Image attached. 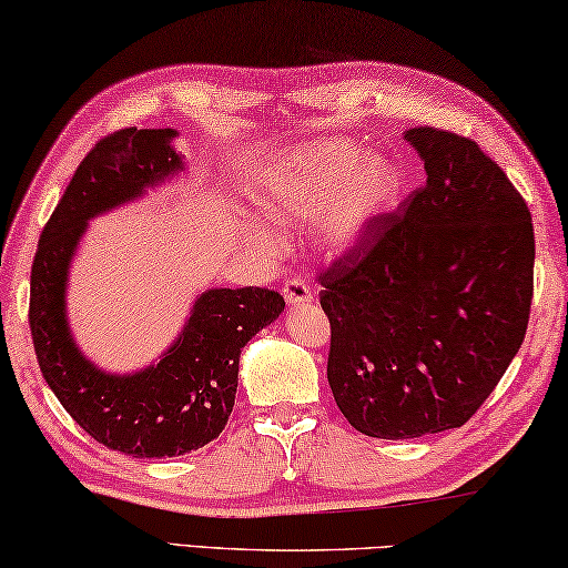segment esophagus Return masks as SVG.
<instances>
[{
	"label": "esophagus",
	"instance_id": "esophagus-1",
	"mask_svg": "<svg viewBox=\"0 0 568 568\" xmlns=\"http://www.w3.org/2000/svg\"><path fill=\"white\" fill-rule=\"evenodd\" d=\"M282 294H284V300H286V304H290V306L310 304L314 300L312 286L304 284L302 278H290V282L282 286Z\"/></svg>",
	"mask_w": 568,
	"mask_h": 568
}]
</instances>
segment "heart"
<instances>
[{"label":"heart","instance_id":"1","mask_svg":"<svg viewBox=\"0 0 568 568\" xmlns=\"http://www.w3.org/2000/svg\"><path fill=\"white\" fill-rule=\"evenodd\" d=\"M256 196L278 226L300 231L314 223L320 254L342 258L397 206L403 175L387 158L327 138L278 153L258 175ZM246 239L268 256L282 248L268 223H248Z\"/></svg>","mask_w":568,"mask_h":568}]
</instances>
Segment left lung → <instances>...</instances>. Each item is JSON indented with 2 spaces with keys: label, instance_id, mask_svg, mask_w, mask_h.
<instances>
[{
  "label": "left lung",
  "instance_id": "obj_1",
  "mask_svg": "<svg viewBox=\"0 0 568 568\" xmlns=\"http://www.w3.org/2000/svg\"><path fill=\"white\" fill-rule=\"evenodd\" d=\"M403 138L425 185L320 276L334 403L383 440L466 425L520 349L534 296L531 211L500 165L438 128Z\"/></svg>",
  "mask_w": 568,
  "mask_h": 568
}]
</instances>
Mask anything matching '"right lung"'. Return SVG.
Wrapping results in <instances>:
<instances>
[{
	"mask_svg": "<svg viewBox=\"0 0 568 568\" xmlns=\"http://www.w3.org/2000/svg\"><path fill=\"white\" fill-rule=\"evenodd\" d=\"M175 128H125L82 158L42 229L30 278V329L44 383L82 430L133 458H175L219 438L234 410L239 357L278 320L272 290H206L169 349L135 372H108L74 342L68 320L72 258L92 219L141 201L185 173Z\"/></svg>",
	"mask_w": 568,
	"mask_h": 568,
	"instance_id": "1",
	"label": "right lung"
}]
</instances>
